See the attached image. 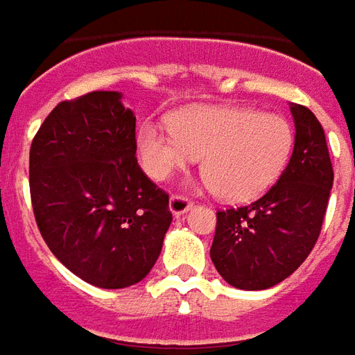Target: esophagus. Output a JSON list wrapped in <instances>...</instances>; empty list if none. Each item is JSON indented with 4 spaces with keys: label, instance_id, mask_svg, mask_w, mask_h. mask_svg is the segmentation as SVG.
Listing matches in <instances>:
<instances>
[{
    "label": "esophagus",
    "instance_id": "esophagus-1",
    "mask_svg": "<svg viewBox=\"0 0 355 355\" xmlns=\"http://www.w3.org/2000/svg\"><path fill=\"white\" fill-rule=\"evenodd\" d=\"M191 206H193V202L191 200H187L185 196H178L174 195L172 198H170V211L174 214V216H183V214H187L189 209H191Z\"/></svg>",
    "mask_w": 355,
    "mask_h": 355
}]
</instances>
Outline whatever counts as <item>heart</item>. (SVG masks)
I'll list each match as a JSON object with an SVG mask.
<instances>
[{"label": "heart", "instance_id": "obj_1", "mask_svg": "<svg viewBox=\"0 0 355 355\" xmlns=\"http://www.w3.org/2000/svg\"><path fill=\"white\" fill-rule=\"evenodd\" d=\"M141 166L168 180L202 157V174L217 195L242 202L265 193L291 159L295 134L286 117L236 105H191L170 117V128L138 130Z\"/></svg>", "mask_w": 355, "mask_h": 355}]
</instances>
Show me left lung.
<instances>
[{
	"label": "left lung",
	"mask_w": 355,
	"mask_h": 355,
	"mask_svg": "<svg viewBox=\"0 0 355 355\" xmlns=\"http://www.w3.org/2000/svg\"><path fill=\"white\" fill-rule=\"evenodd\" d=\"M295 146L280 180L244 208L217 211L209 257L227 284L245 291L276 286L309 257L333 187L327 141L309 107L289 105Z\"/></svg>",
	"instance_id": "1"
}]
</instances>
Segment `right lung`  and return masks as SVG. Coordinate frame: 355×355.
Masks as SVG:
<instances>
[{
  "label": "right lung",
  "mask_w": 355,
  "mask_h": 355,
  "mask_svg": "<svg viewBox=\"0 0 355 355\" xmlns=\"http://www.w3.org/2000/svg\"><path fill=\"white\" fill-rule=\"evenodd\" d=\"M35 221L54 257L87 284L121 289L157 263L172 214L136 159V117L121 92L58 103L30 149Z\"/></svg>",
  "instance_id": "add662e5"
}]
</instances>
